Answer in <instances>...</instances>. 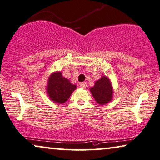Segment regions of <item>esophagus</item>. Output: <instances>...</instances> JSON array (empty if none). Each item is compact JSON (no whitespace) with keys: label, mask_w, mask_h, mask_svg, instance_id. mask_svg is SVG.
<instances>
[{"label":"esophagus","mask_w":160,"mask_h":160,"mask_svg":"<svg viewBox=\"0 0 160 160\" xmlns=\"http://www.w3.org/2000/svg\"><path fill=\"white\" fill-rule=\"evenodd\" d=\"M80 87H81L82 88H85L87 87V83L84 82L80 83Z\"/></svg>","instance_id":"esophagus-1"}]
</instances>
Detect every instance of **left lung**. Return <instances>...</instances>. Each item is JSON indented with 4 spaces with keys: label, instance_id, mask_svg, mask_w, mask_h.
I'll return each instance as SVG.
<instances>
[{
    "label": "left lung",
    "instance_id": "8db88e82",
    "mask_svg": "<svg viewBox=\"0 0 160 160\" xmlns=\"http://www.w3.org/2000/svg\"><path fill=\"white\" fill-rule=\"evenodd\" d=\"M90 92L95 101L100 105L108 103L113 97L111 82L106 76H103L95 82L94 86L90 88Z\"/></svg>",
    "mask_w": 160,
    "mask_h": 160
}]
</instances>
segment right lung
Wrapping results in <instances>:
<instances>
[{"label":"right lung","instance_id":"right-lung-1","mask_svg":"<svg viewBox=\"0 0 160 160\" xmlns=\"http://www.w3.org/2000/svg\"><path fill=\"white\" fill-rule=\"evenodd\" d=\"M75 89L76 85L64 78L62 72H54L50 75L47 90L49 98L55 103H65Z\"/></svg>","mask_w":160,"mask_h":160}]
</instances>
